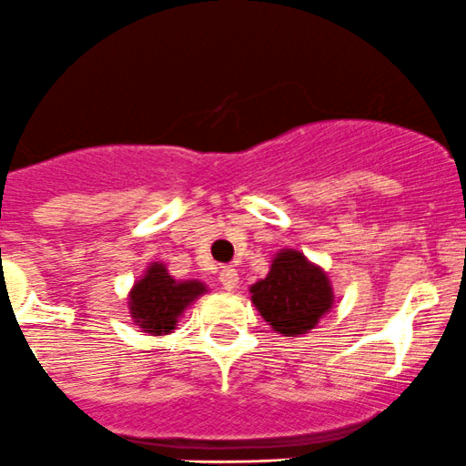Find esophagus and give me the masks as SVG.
<instances>
[{"label": "esophagus", "instance_id": "obj_1", "mask_svg": "<svg viewBox=\"0 0 466 466\" xmlns=\"http://www.w3.org/2000/svg\"><path fill=\"white\" fill-rule=\"evenodd\" d=\"M219 280H222L224 289H228V292H233L235 288H238V271L233 269V267H224L222 271H219Z\"/></svg>", "mask_w": 466, "mask_h": 466}]
</instances>
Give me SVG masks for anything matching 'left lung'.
<instances>
[{
	"label": "left lung",
	"mask_w": 466,
	"mask_h": 466,
	"mask_svg": "<svg viewBox=\"0 0 466 466\" xmlns=\"http://www.w3.org/2000/svg\"><path fill=\"white\" fill-rule=\"evenodd\" d=\"M251 301L276 333L297 338L315 329L333 306V288L317 265L294 248L276 253L269 274L251 285Z\"/></svg>",
	"instance_id": "8db88e82"
}]
</instances>
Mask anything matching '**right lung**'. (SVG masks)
Returning a JSON list of instances; mask_svg holds the SVG:
<instances>
[{
  "label": "right lung",
  "instance_id": "add662e5",
  "mask_svg": "<svg viewBox=\"0 0 466 466\" xmlns=\"http://www.w3.org/2000/svg\"><path fill=\"white\" fill-rule=\"evenodd\" d=\"M206 292L199 280H174L167 267L154 262L128 294L131 317L145 333L167 335L177 329L181 312Z\"/></svg>",
  "mask_w": 466,
  "mask_h": 466
}]
</instances>
